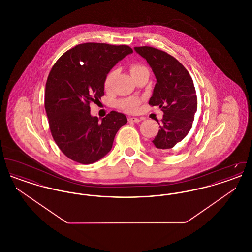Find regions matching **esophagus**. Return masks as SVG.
<instances>
[{
  "label": "esophagus",
  "instance_id": "1",
  "mask_svg": "<svg viewBox=\"0 0 252 252\" xmlns=\"http://www.w3.org/2000/svg\"><path fill=\"white\" fill-rule=\"evenodd\" d=\"M142 120H143V118H137V117H129L128 118L129 123H139Z\"/></svg>",
  "mask_w": 252,
  "mask_h": 252
}]
</instances>
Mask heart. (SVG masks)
I'll return each instance as SVG.
<instances>
[{"instance_id":"b5f03b06","label":"heart","mask_w":252,"mask_h":252,"mask_svg":"<svg viewBox=\"0 0 252 252\" xmlns=\"http://www.w3.org/2000/svg\"><path fill=\"white\" fill-rule=\"evenodd\" d=\"M144 66H141V65H132L131 68H130V72H131L132 75L135 74L136 72H140L142 70H144ZM113 73L114 72H108L107 77H106V80H105V86L108 87L110 82H111V79H112V76H113ZM139 100L137 98H134V97H130V98H126V99H123L119 102V107L121 108H123L124 110L127 111V112H134L138 109L139 107Z\"/></svg>"}]
</instances>
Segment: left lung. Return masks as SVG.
Here are the masks:
<instances>
[{
    "mask_svg": "<svg viewBox=\"0 0 252 252\" xmlns=\"http://www.w3.org/2000/svg\"><path fill=\"white\" fill-rule=\"evenodd\" d=\"M134 50L147 61L157 83L149 105L163 111L159 130L152 141L159 153H172L192 128L197 97L192 77L180 61L158 49L143 46Z\"/></svg>",
    "mask_w": 252,
    "mask_h": 252,
    "instance_id": "1",
    "label": "left lung"
}]
</instances>
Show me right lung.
Masks as SVG:
<instances>
[{
  "label": "right lung",
  "instance_id": "add662e5",
  "mask_svg": "<svg viewBox=\"0 0 252 252\" xmlns=\"http://www.w3.org/2000/svg\"><path fill=\"white\" fill-rule=\"evenodd\" d=\"M127 45L87 42L64 53L53 66L45 86V110L52 136L65 156L91 164L110 151L114 137L127 123L111 111L101 121L90 104L104 95L109 71L132 54Z\"/></svg>",
  "mask_w": 252,
  "mask_h": 252
}]
</instances>
